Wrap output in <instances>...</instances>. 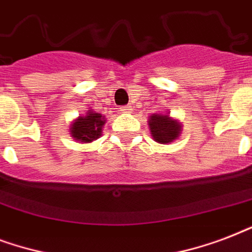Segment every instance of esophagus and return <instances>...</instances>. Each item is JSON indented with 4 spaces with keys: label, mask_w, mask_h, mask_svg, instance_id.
Returning a JSON list of instances; mask_svg holds the SVG:
<instances>
[{
    "label": "esophagus",
    "mask_w": 252,
    "mask_h": 252,
    "mask_svg": "<svg viewBox=\"0 0 252 252\" xmlns=\"http://www.w3.org/2000/svg\"><path fill=\"white\" fill-rule=\"evenodd\" d=\"M119 110L122 111V112H130L132 111V108H130V106H122Z\"/></svg>",
    "instance_id": "1"
}]
</instances>
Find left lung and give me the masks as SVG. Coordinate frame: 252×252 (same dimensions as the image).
Returning <instances> with one entry per match:
<instances>
[{
	"mask_svg": "<svg viewBox=\"0 0 252 252\" xmlns=\"http://www.w3.org/2000/svg\"><path fill=\"white\" fill-rule=\"evenodd\" d=\"M149 128L152 136L159 144H170L179 137L182 126L168 115L153 114L149 118Z\"/></svg>",
	"mask_w": 252,
	"mask_h": 252,
	"instance_id": "8db88e82",
	"label": "left lung"
}]
</instances>
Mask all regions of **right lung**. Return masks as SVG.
<instances>
[{
  "mask_svg": "<svg viewBox=\"0 0 252 252\" xmlns=\"http://www.w3.org/2000/svg\"><path fill=\"white\" fill-rule=\"evenodd\" d=\"M104 116L95 111H89L85 116H80L73 122L70 126V134L74 140L80 142H91L102 136V128L104 126Z\"/></svg>",
  "mask_w": 252,
  "mask_h": 252,
  "instance_id": "right-lung-1",
  "label": "right lung"
}]
</instances>
